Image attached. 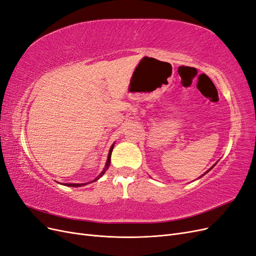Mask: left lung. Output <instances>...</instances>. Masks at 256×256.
<instances>
[{
	"mask_svg": "<svg viewBox=\"0 0 256 256\" xmlns=\"http://www.w3.org/2000/svg\"><path fill=\"white\" fill-rule=\"evenodd\" d=\"M212 168H214V166H212ZM207 172H208V171H207Z\"/></svg>",
	"mask_w": 256,
	"mask_h": 256,
	"instance_id": "8db88e82",
	"label": "left lung"
}]
</instances>
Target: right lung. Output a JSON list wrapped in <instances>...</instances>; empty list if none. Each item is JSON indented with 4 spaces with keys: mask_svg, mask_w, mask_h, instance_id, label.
<instances>
[{
    "mask_svg": "<svg viewBox=\"0 0 256 256\" xmlns=\"http://www.w3.org/2000/svg\"><path fill=\"white\" fill-rule=\"evenodd\" d=\"M113 147H114V144L111 146V148H110V152H109V154H108V160H106V166H104V171L99 174V176L96 178L95 180H98L100 177H102L104 173H106V171L108 168H109V166H110V162H111V154H112V150H113ZM95 180H92V182H95ZM66 186H68V187H81V186H84V184H65Z\"/></svg>",
    "mask_w": 256,
    "mask_h": 256,
    "instance_id": "obj_1",
    "label": "right lung"
}]
</instances>
